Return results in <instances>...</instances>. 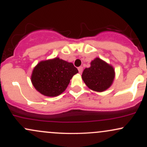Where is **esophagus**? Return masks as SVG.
Segmentation results:
<instances>
[{
	"instance_id": "34e87169",
	"label": "esophagus",
	"mask_w": 147,
	"mask_h": 147,
	"mask_svg": "<svg viewBox=\"0 0 147 147\" xmlns=\"http://www.w3.org/2000/svg\"><path fill=\"white\" fill-rule=\"evenodd\" d=\"M78 70H79V73H82V72H83V67H82V66H80V67H79L78 68Z\"/></svg>"
}]
</instances>
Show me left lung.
Segmentation results:
<instances>
[{
	"label": "left lung",
	"instance_id": "obj_1",
	"mask_svg": "<svg viewBox=\"0 0 147 147\" xmlns=\"http://www.w3.org/2000/svg\"><path fill=\"white\" fill-rule=\"evenodd\" d=\"M115 76L113 67L99 57H96L90 62V67L84 69L82 77L90 90L104 92L111 86Z\"/></svg>",
	"mask_w": 147,
	"mask_h": 147
}]
</instances>
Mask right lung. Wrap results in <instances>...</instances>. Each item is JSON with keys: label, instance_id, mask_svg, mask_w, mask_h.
<instances>
[{"label": "right lung", "instance_id": "1", "mask_svg": "<svg viewBox=\"0 0 147 147\" xmlns=\"http://www.w3.org/2000/svg\"><path fill=\"white\" fill-rule=\"evenodd\" d=\"M77 73L78 70L73 63L56 57L37 64L32 70L31 82L42 95L56 97L65 90L70 79Z\"/></svg>", "mask_w": 147, "mask_h": 147}]
</instances>
